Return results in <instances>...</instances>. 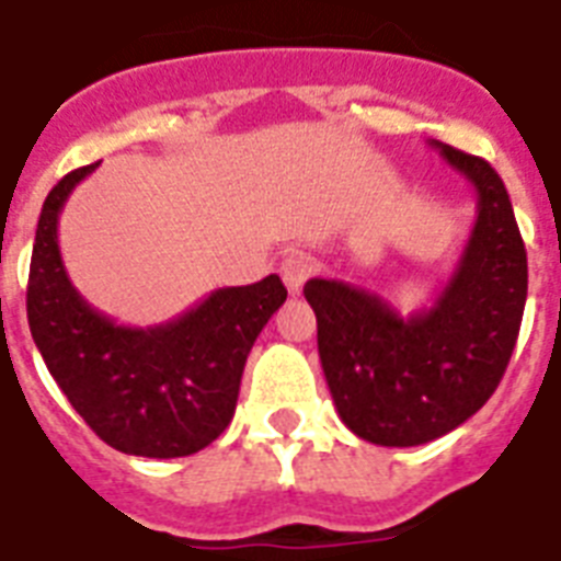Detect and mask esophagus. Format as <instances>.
<instances>
[{"label": "esophagus", "mask_w": 561, "mask_h": 561, "mask_svg": "<svg viewBox=\"0 0 561 561\" xmlns=\"http://www.w3.org/2000/svg\"><path fill=\"white\" fill-rule=\"evenodd\" d=\"M311 273H313V259L308 256V253H302V250H290V253L282 256L279 276L290 294H299Z\"/></svg>", "instance_id": "1"}]
</instances>
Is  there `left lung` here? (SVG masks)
Instances as JSON below:
<instances>
[{
	"mask_svg": "<svg viewBox=\"0 0 561 561\" xmlns=\"http://www.w3.org/2000/svg\"><path fill=\"white\" fill-rule=\"evenodd\" d=\"M432 147L478 195L472 236L435 305L400 317L348 282H305L334 407L368 444H430L472 417L502 383L525 313L527 253L504 181L484 158Z\"/></svg>",
	"mask_w": 561,
	"mask_h": 561,
	"instance_id": "left-lung-1",
	"label": "left lung"
}]
</instances>
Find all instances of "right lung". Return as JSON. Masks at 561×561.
<instances>
[{"label": "right lung", "instance_id": "obj_1", "mask_svg": "<svg viewBox=\"0 0 561 561\" xmlns=\"http://www.w3.org/2000/svg\"><path fill=\"white\" fill-rule=\"evenodd\" d=\"M98 163L68 172L39 213L28 273V325L45 366L100 440L126 455L181 458L233 421L239 383L259 331L288 290L276 273L218 288L154 328L117 325L68 279L57 244L62 204Z\"/></svg>", "mask_w": 561, "mask_h": 561}]
</instances>
